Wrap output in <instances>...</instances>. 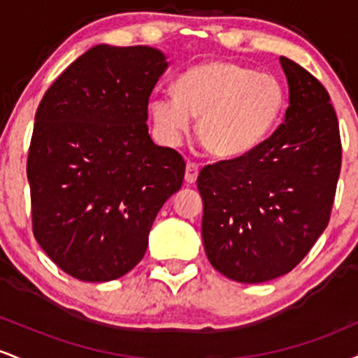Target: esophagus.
Wrapping results in <instances>:
<instances>
[{
    "instance_id": "34e87169",
    "label": "esophagus",
    "mask_w": 358,
    "mask_h": 358,
    "mask_svg": "<svg viewBox=\"0 0 358 358\" xmlns=\"http://www.w3.org/2000/svg\"><path fill=\"white\" fill-rule=\"evenodd\" d=\"M196 176H199V165L193 162H188L187 170H185V182L188 185H193L196 182Z\"/></svg>"
}]
</instances>
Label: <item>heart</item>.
<instances>
[{"label":"heart","instance_id":"heart-1","mask_svg":"<svg viewBox=\"0 0 358 358\" xmlns=\"http://www.w3.org/2000/svg\"><path fill=\"white\" fill-rule=\"evenodd\" d=\"M175 94H156L150 113L159 136L176 145L199 116L196 134L213 156L237 158L252 151L276 126L286 92L274 76L229 60H210L188 69Z\"/></svg>","mask_w":358,"mask_h":358}]
</instances>
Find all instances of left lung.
<instances>
[{
	"label": "left lung",
	"mask_w": 358,
	"mask_h": 358,
	"mask_svg": "<svg viewBox=\"0 0 358 358\" xmlns=\"http://www.w3.org/2000/svg\"><path fill=\"white\" fill-rule=\"evenodd\" d=\"M285 121L249 153L202 168L205 254L237 282L287 274L330 220L342 166L338 119L322 82L281 57Z\"/></svg>",
	"instance_id": "left-lung-1"
}]
</instances>
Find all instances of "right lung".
<instances>
[{"instance_id": "add662e5", "label": "right lung", "mask_w": 358, "mask_h": 358, "mask_svg": "<svg viewBox=\"0 0 358 358\" xmlns=\"http://www.w3.org/2000/svg\"><path fill=\"white\" fill-rule=\"evenodd\" d=\"M168 62L158 48L96 45L45 92L27 175L34 236L64 273L124 276L180 190L185 162L148 133V101Z\"/></svg>"}]
</instances>
